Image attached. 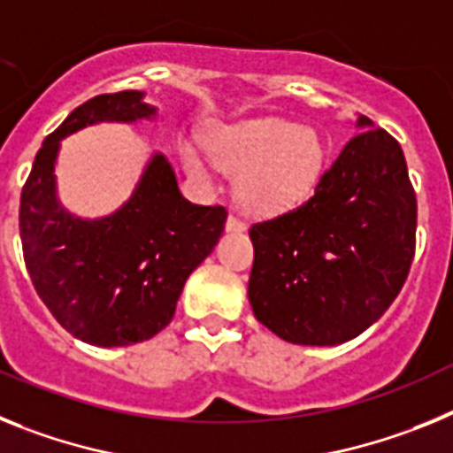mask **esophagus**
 Returning <instances> with one entry per match:
<instances>
[{
	"mask_svg": "<svg viewBox=\"0 0 453 453\" xmlns=\"http://www.w3.org/2000/svg\"><path fill=\"white\" fill-rule=\"evenodd\" d=\"M226 230L227 232H243L246 230V223L242 221V219H237V216H227V221H226Z\"/></svg>",
	"mask_w": 453,
	"mask_h": 453,
	"instance_id": "esophagus-1",
	"label": "esophagus"
}]
</instances>
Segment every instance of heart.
I'll return each instance as SVG.
<instances>
[{
	"label": "heart",
	"instance_id": "1",
	"mask_svg": "<svg viewBox=\"0 0 453 453\" xmlns=\"http://www.w3.org/2000/svg\"><path fill=\"white\" fill-rule=\"evenodd\" d=\"M210 150L227 173H243L239 196L259 211H280L303 203L324 171V143L317 132L273 118L214 134ZM182 159L188 171L203 175L196 150L184 148Z\"/></svg>",
	"mask_w": 453,
	"mask_h": 453
}]
</instances>
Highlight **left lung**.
<instances>
[{"instance_id":"1","label":"left lung","mask_w":453,"mask_h":453,"mask_svg":"<svg viewBox=\"0 0 453 453\" xmlns=\"http://www.w3.org/2000/svg\"><path fill=\"white\" fill-rule=\"evenodd\" d=\"M296 210L255 223L249 301L285 342L333 346L392 305L415 255L417 200L399 141L367 116Z\"/></svg>"}]
</instances>
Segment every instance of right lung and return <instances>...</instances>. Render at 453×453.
<instances>
[{"label": "right lung", "mask_w": 453, "mask_h": 453, "mask_svg": "<svg viewBox=\"0 0 453 453\" xmlns=\"http://www.w3.org/2000/svg\"><path fill=\"white\" fill-rule=\"evenodd\" d=\"M155 113L141 90L84 102L42 141L22 187L19 239L31 282L54 319L88 344L129 346L166 328L187 278L226 230V207L188 203L159 152L113 214L90 221L58 203L61 139L86 125L136 123Z\"/></svg>", "instance_id": "obj_1"}]
</instances>
